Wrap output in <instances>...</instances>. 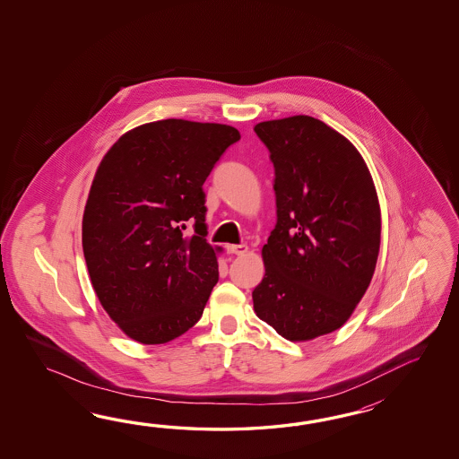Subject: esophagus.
Masks as SVG:
<instances>
[{
	"label": "esophagus",
	"instance_id": "1",
	"mask_svg": "<svg viewBox=\"0 0 459 459\" xmlns=\"http://www.w3.org/2000/svg\"><path fill=\"white\" fill-rule=\"evenodd\" d=\"M226 249H228V253L236 254V255H243V254L247 253L246 244H230V246H226Z\"/></svg>",
	"mask_w": 459,
	"mask_h": 459
}]
</instances>
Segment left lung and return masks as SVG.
Segmentation results:
<instances>
[{
	"label": "left lung",
	"mask_w": 459,
	"mask_h": 459,
	"mask_svg": "<svg viewBox=\"0 0 459 459\" xmlns=\"http://www.w3.org/2000/svg\"><path fill=\"white\" fill-rule=\"evenodd\" d=\"M254 131L271 152L277 205L254 312L285 340L310 342L342 328L371 283L377 192L359 151L320 119L282 117Z\"/></svg>",
	"instance_id": "obj_1"
}]
</instances>
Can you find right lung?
I'll use <instances>...</instances> for the list:
<instances>
[{"mask_svg":"<svg viewBox=\"0 0 459 459\" xmlns=\"http://www.w3.org/2000/svg\"><path fill=\"white\" fill-rule=\"evenodd\" d=\"M239 139L228 125L162 119L127 131L101 159L82 244L98 300L131 340L164 344L200 320L221 251L204 236L202 186Z\"/></svg>","mask_w":459,"mask_h":459,"instance_id":"right-lung-1","label":"right lung"}]
</instances>
